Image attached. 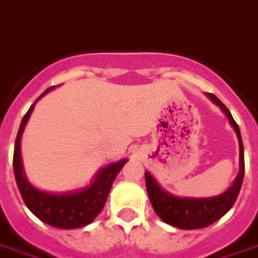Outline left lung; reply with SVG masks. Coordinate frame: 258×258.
Listing matches in <instances>:
<instances>
[{
    "mask_svg": "<svg viewBox=\"0 0 258 258\" xmlns=\"http://www.w3.org/2000/svg\"><path fill=\"white\" fill-rule=\"evenodd\" d=\"M207 96L221 107L223 114L228 117L230 125L235 130L237 140H239V173L236 176L235 181L230 184L228 190H225L214 197H179L173 196L166 190H163L159 183L154 179L151 173L145 172V183H147V191L149 196V201L154 207L155 212L163 222L172 225L179 229H201L207 228L211 223L217 222L219 218H222L228 211L235 204L236 198L239 196L240 187L244 176V154H243L242 135L239 125L236 124L230 111L219 99L207 93Z\"/></svg>",
    "mask_w": 258,
    "mask_h": 258,
    "instance_id": "8db88e82",
    "label": "left lung"
}]
</instances>
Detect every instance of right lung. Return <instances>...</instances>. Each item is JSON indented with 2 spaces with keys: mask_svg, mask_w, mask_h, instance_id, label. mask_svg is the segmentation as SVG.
<instances>
[{
  "mask_svg": "<svg viewBox=\"0 0 258 258\" xmlns=\"http://www.w3.org/2000/svg\"><path fill=\"white\" fill-rule=\"evenodd\" d=\"M53 89L54 86H51L47 91L43 92L36 99V102ZM36 102L30 106L28 113L22 118V123L16 135L15 151H14V174H15L18 188L29 210L40 221L46 222L50 226L60 229H77L86 226L103 210L106 200L110 192L111 184L128 159L124 158L99 169L91 183L82 188H77L71 191L50 192L35 187L29 181L23 170L21 140H22L23 130L35 109Z\"/></svg>",
  "mask_w": 258,
  "mask_h": 258,
  "instance_id": "add662e5",
  "label": "right lung"
}]
</instances>
